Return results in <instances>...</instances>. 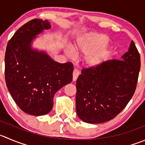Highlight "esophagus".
<instances>
[{
	"label": "esophagus",
	"mask_w": 145,
	"mask_h": 145,
	"mask_svg": "<svg viewBox=\"0 0 145 145\" xmlns=\"http://www.w3.org/2000/svg\"><path fill=\"white\" fill-rule=\"evenodd\" d=\"M79 71H78V69H75L74 70V71H73V81H76L77 78H78V76H79Z\"/></svg>",
	"instance_id": "34e87169"
}]
</instances>
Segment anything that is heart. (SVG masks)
Returning <instances> with one entry per match:
<instances>
[{
  "mask_svg": "<svg viewBox=\"0 0 145 145\" xmlns=\"http://www.w3.org/2000/svg\"><path fill=\"white\" fill-rule=\"evenodd\" d=\"M108 42V37L102 34H90L87 35L84 40L78 42L74 47L73 50L76 54H89L98 50ZM66 53L69 57H71V53L69 50H66ZM108 51L103 50L99 52L89 54L86 57V62L88 67H95L101 64L106 57Z\"/></svg>",
  "mask_w": 145,
  "mask_h": 145,
  "instance_id": "obj_1",
  "label": "heart"
}]
</instances>
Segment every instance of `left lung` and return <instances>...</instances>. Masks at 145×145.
<instances>
[{
	"label": "left lung",
	"instance_id": "left-lung-1",
	"mask_svg": "<svg viewBox=\"0 0 145 145\" xmlns=\"http://www.w3.org/2000/svg\"><path fill=\"white\" fill-rule=\"evenodd\" d=\"M140 69V55L134 42L120 60L84 69L76 81V108L83 121H109L125 108L134 95Z\"/></svg>",
	"mask_w": 145,
	"mask_h": 145
}]
</instances>
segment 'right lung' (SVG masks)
<instances>
[{"label":"right lung","mask_w":145,"mask_h":145,"mask_svg":"<svg viewBox=\"0 0 145 145\" xmlns=\"http://www.w3.org/2000/svg\"><path fill=\"white\" fill-rule=\"evenodd\" d=\"M47 20L33 19L22 25L9 40L5 54V78L11 96L22 111L43 116L51 111L58 90L72 81V63L54 61L44 52L31 47L44 29Z\"/></svg>","instance_id":"obj_1"}]
</instances>
